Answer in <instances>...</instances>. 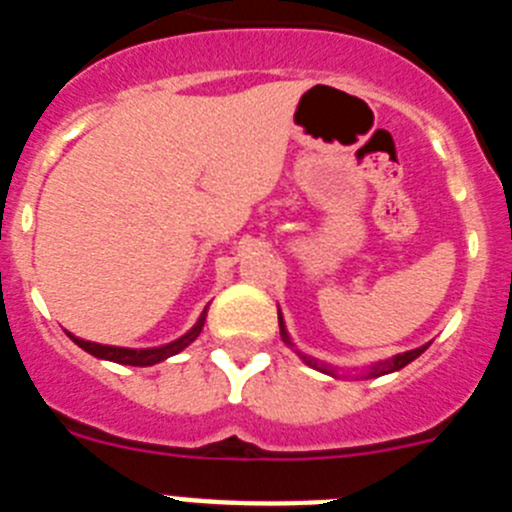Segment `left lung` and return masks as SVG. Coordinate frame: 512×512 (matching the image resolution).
Instances as JSON below:
<instances>
[{"label":"left lung","instance_id":"left-lung-1","mask_svg":"<svg viewBox=\"0 0 512 512\" xmlns=\"http://www.w3.org/2000/svg\"><path fill=\"white\" fill-rule=\"evenodd\" d=\"M279 333H282V341L287 343V346L292 348V351H295V354L300 356V359L305 361L307 366H312V369H318V372L328 374V377H333V379H341V377H346V374H348L346 369H343V366L328 364V361H320V359H315V356H310V354H305V351H300V348L295 346V341H292V336H289L287 325H284L282 310H279ZM425 348H428V343H425V346L413 348V351H402V354L390 356V359L372 361V364H364V366H354L351 372H356V377H361V379H374V377H384V374L400 372L402 366H408L410 361L418 359V356L423 354Z\"/></svg>","mask_w":512,"mask_h":512}]
</instances>
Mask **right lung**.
Returning a JSON list of instances; mask_svg holds the SVG:
<instances>
[{
    "instance_id": "obj_1",
    "label": "right lung",
    "mask_w": 512,
    "mask_h": 512,
    "mask_svg": "<svg viewBox=\"0 0 512 512\" xmlns=\"http://www.w3.org/2000/svg\"><path fill=\"white\" fill-rule=\"evenodd\" d=\"M207 318V307L200 312V318L192 328L184 333V336L174 338V341L164 343V346H153V348H125V346H104V343H94V341H84V338H76L74 333H69L71 341L76 343L79 348H84L87 354L97 356L102 361H115V364H125V366H153V364H161V361L171 359L176 356L179 351L189 346V343L197 341V336L202 333V325H205Z\"/></svg>"
}]
</instances>
